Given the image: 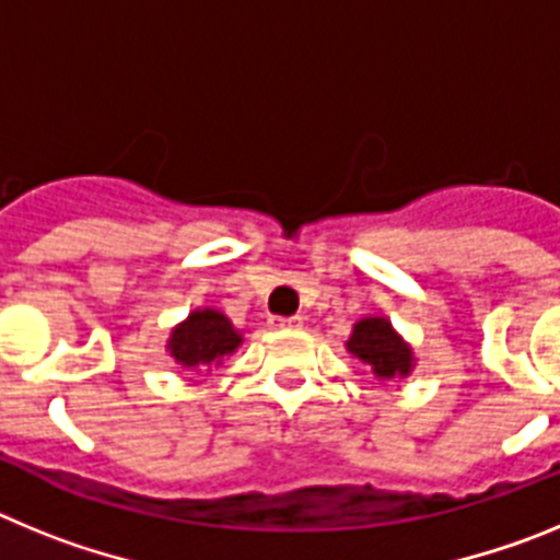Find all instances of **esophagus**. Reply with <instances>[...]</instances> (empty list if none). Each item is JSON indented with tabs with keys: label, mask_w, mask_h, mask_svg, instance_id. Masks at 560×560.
<instances>
[{
	"label": "esophagus",
	"mask_w": 560,
	"mask_h": 560,
	"mask_svg": "<svg viewBox=\"0 0 560 560\" xmlns=\"http://www.w3.org/2000/svg\"><path fill=\"white\" fill-rule=\"evenodd\" d=\"M271 325H275V328H303V316H275V319H271Z\"/></svg>",
	"instance_id": "esophagus-1"
}]
</instances>
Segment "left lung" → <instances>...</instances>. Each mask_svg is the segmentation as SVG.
<instances>
[{"instance_id": "8db88e82", "label": "left lung", "mask_w": 560, "mask_h": 560, "mask_svg": "<svg viewBox=\"0 0 560 560\" xmlns=\"http://www.w3.org/2000/svg\"><path fill=\"white\" fill-rule=\"evenodd\" d=\"M348 350L359 355L364 364H370L378 378H395V375H407L412 370V350L381 316H370L355 325Z\"/></svg>"}]
</instances>
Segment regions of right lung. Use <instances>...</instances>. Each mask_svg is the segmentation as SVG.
Instances as JSON below:
<instances>
[{
    "instance_id": "right-lung-1",
    "label": "right lung",
    "mask_w": 560,
    "mask_h": 560,
    "mask_svg": "<svg viewBox=\"0 0 560 560\" xmlns=\"http://www.w3.org/2000/svg\"><path fill=\"white\" fill-rule=\"evenodd\" d=\"M241 345V334L232 328L221 311H192L187 316V323L173 330L171 336V355L185 368H196V364H212L221 361L226 353Z\"/></svg>"
}]
</instances>
